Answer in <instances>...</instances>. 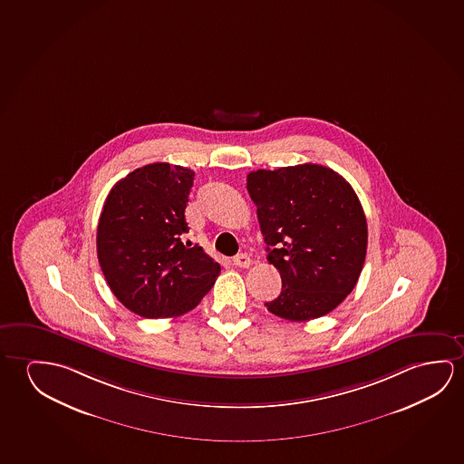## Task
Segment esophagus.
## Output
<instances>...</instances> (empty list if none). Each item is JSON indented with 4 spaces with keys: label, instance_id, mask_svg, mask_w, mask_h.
Wrapping results in <instances>:
<instances>
[{
    "label": "esophagus",
    "instance_id": "34e87169",
    "mask_svg": "<svg viewBox=\"0 0 464 464\" xmlns=\"http://www.w3.org/2000/svg\"><path fill=\"white\" fill-rule=\"evenodd\" d=\"M233 262H235L236 266H239V268H249L250 265H252V260H250L247 254H239V256H236V257L233 258Z\"/></svg>",
    "mask_w": 464,
    "mask_h": 464
}]
</instances>
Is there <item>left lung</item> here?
<instances>
[{"mask_svg":"<svg viewBox=\"0 0 464 464\" xmlns=\"http://www.w3.org/2000/svg\"><path fill=\"white\" fill-rule=\"evenodd\" d=\"M268 262L283 287L265 307L279 318L308 321L333 312L357 285L368 246L363 207L353 188L324 165L250 171Z\"/></svg>","mask_w":464,"mask_h":464,"instance_id":"obj_1","label":"left lung"}]
</instances>
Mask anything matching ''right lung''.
I'll return each mask as SVG.
<instances>
[{"mask_svg":"<svg viewBox=\"0 0 464 464\" xmlns=\"http://www.w3.org/2000/svg\"><path fill=\"white\" fill-rule=\"evenodd\" d=\"M194 171L144 165L115 183L101 212L96 249L117 299L143 318H171L199 305L220 265L199 246L186 247L185 208Z\"/></svg>","mask_w":464,"mask_h":464,"instance_id":"add662e5","label":"right lung"}]
</instances>
